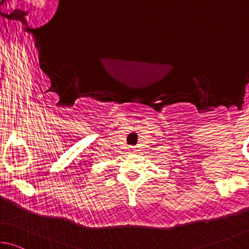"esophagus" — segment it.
<instances>
[{
  "mask_svg": "<svg viewBox=\"0 0 249 249\" xmlns=\"http://www.w3.org/2000/svg\"><path fill=\"white\" fill-rule=\"evenodd\" d=\"M131 151H137V149H136V146H132V147H131Z\"/></svg>",
  "mask_w": 249,
  "mask_h": 249,
  "instance_id": "obj_1",
  "label": "esophagus"
}]
</instances>
